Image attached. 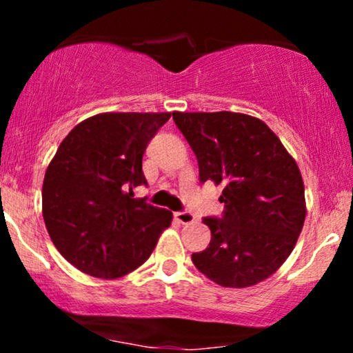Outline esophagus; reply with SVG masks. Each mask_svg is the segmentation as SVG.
<instances>
[{"instance_id":"1","label":"esophagus","mask_w":353,"mask_h":353,"mask_svg":"<svg viewBox=\"0 0 353 353\" xmlns=\"http://www.w3.org/2000/svg\"><path fill=\"white\" fill-rule=\"evenodd\" d=\"M174 217L177 219V222H181V224H184V225L194 224V222H196V217H194V214L188 212V210H184V212H176V214H174Z\"/></svg>"}]
</instances>
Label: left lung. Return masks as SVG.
Segmentation results:
<instances>
[{
	"label": "left lung",
	"mask_w": 353,
	"mask_h": 353,
	"mask_svg": "<svg viewBox=\"0 0 353 353\" xmlns=\"http://www.w3.org/2000/svg\"><path fill=\"white\" fill-rule=\"evenodd\" d=\"M199 164L201 182L224 185L222 219L205 217L197 270L222 287L255 285L287 261L305 221L299 165L264 121L242 112H172Z\"/></svg>",
	"instance_id": "obj_1"
}]
</instances>
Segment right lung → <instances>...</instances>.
I'll return each mask as SVG.
<instances>
[{
  "instance_id": "add662e5",
  "label": "right lung",
  "mask_w": 353,
  "mask_h": 353,
  "mask_svg": "<svg viewBox=\"0 0 353 353\" xmlns=\"http://www.w3.org/2000/svg\"><path fill=\"white\" fill-rule=\"evenodd\" d=\"M171 112H101L59 144L43 182L52 244L81 272L117 279L143 265L172 212L136 199L143 154Z\"/></svg>"
}]
</instances>
